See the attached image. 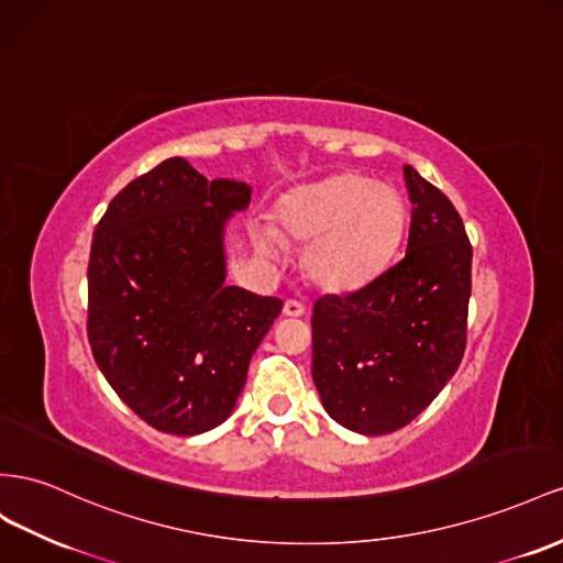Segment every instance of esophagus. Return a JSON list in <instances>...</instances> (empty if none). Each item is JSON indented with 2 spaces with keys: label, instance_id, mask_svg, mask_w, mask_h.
I'll return each instance as SVG.
<instances>
[{
  "label": "esophagus",
  "instance_id": "esophagus-1",
  "mask_svg": "<svg viewBox=\"0 0 563 563\" xmlns=\"http://www.w3.org/2000/svg\"><path fill=\"white\" fill-rule=\"evenodd\" d=\"M284 314L286 317H302V314H306V308H302L298 300H286L284 302Z\"/></svg>",
  "mask_w": 563,
  "mask_h": 563
}]
</instances>
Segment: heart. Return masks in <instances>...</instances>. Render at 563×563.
I'll use <instances>...</instances> for the list:
<instances>
[{
    "label": "heart",
    "instance_id": "obj_1",
    "mask_svg": "<svg viewBox=\"0 0 563 563\" xmlns=\"http://www.w3.org/2000/svg\"><path fill=\"white\" fill-rule=\"evenodd\" d=\"M277 227L286 239L311 244L302 255L308 279L329 294H353L390 265L407 227L400 191L364 175L341 173L284 194ZM257 253L277 261L282 236L269 227L253 230Z\"/></svg>",
    "mask_w": 563,
    "mask_h": 563
}]
</instances>
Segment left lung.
<instances>
[{
	"label": "left lung",
	"mask_w": 563,
	"mask_h": 563,
	"mask_svg": "<svg viewBox=\"0 0 563 563\" xmlns=\"http://www.w3.org/2000/svg\"><path fill=\"white\" fill-rule=\"evenodd\" d=\"M407 249L372 284L312 310V382L347 431L407 427L457 372L466 345L471 244L448 196L405 165Z\"/></svg>",
	"instance_id": "obj_1"
}]
</instances>
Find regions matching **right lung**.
I'll return each instance as SVG.
<instances>
[{"mask_svg": "<svg viewBox=\"0 0 563 563\" xmlns=\"http://www.w3.org/2000/svg\"><path fill=\"white\" fill-rule=\"evenodd\" d=\"M244 181L185 158L136 177L106 208L89 253L87 336L111 388L148 427L199 435L234 412L279 298L227 286L224 230Z\"/></svg>", "mask_w": 563, "mask_h": 563, "instance_id": "1", "label": "right lung"}]
</instances>
